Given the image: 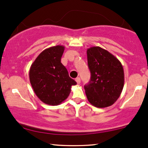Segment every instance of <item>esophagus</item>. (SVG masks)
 <instances>
[{
	"label": "esophagus",
	"mask_w": 148,
	"mask_h": 148,
	"mask_svg": "<svg viewBox=\"0 0 148 148\" xmlns=\"http://www.w3.org/2000/svg\"><path fill=\"white\" fill-rule=\"evenodd\" d=\"M75 81H76V83H78V84H80V83H81V79H80L79 77H77L75 79Z\"/></svg>",
	"instance_id": "34e87169"
}]
</instances>
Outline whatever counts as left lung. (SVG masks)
Segmentation results:
<instances>
[{"mask_svg":"<svg viewBox=\"0 0 148 148\" xmlns=\"http://www.w3.org/2000/svg\"><path fill=\"white\" fill-rule=\"evenodd\" d=\"M91 79L85 85L88 100L92 106L103 108L112 106L124 86V71L116 57L100 47L87 49Z\"/></svg>","mask_w":148,"mask_h":148,"instance_id":"1","label":"left lung"}]
</instances>
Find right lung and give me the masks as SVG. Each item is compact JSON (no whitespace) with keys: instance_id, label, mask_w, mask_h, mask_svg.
Listing matches in <instances>:
<instances>
[{"instance_id":"1","label":"right lung","mask_w":148,"mask_h":148,"mask_svg":"<svg viewBox=\"0 0 148 148\" xmlns=\"http://www.w3.org/2000/svg\"><path fill=\"white\" fill-rule=\"evenodd\" d=\"M64 50L63 45L47 48L36 57L29 69V81L34 92L42 102L49 106L63 102L72 85L76 84L60 63Z\"/></svg>"}]
</instances>
